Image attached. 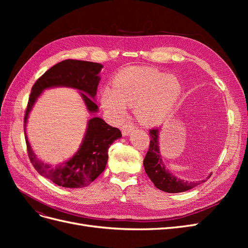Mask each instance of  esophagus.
<instances>
[{
  "label": "esophagus",
  "instance_id": "obj_1",
  "mask_svg": "<svg viewBox=\"0 0 248 248\" xmlns=\"http://www.w3.org/2000/svg\"><path fill=\"white\" fill-rule=\"evenodd\" d=\"M136 128V126H134L132 123H125L122 126V134L124 137L126 136H129V133Z\"/></svg>",
  "mask_w": 248,
  "mask_h": 248
}]
</instances>
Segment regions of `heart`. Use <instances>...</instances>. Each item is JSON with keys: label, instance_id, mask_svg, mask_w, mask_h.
Here are the masks:
<instances>
[{"label": "heart", "instance_id": "b5f03b06", "mask_svg": "<svg viewBox=\"0 0 248 248\" xmlns=\"http://www.w3.org/2000/svg\"><path fill=\"white\" fill-rule=\"evenodd\" d=\"M101 92V106L115 120H122L127 107L146 125L162 123L170 115L181 95V84L171 74L150 68L129 67L120 71Z\"/></svg>", "mask_w": 248, "mask_h": 248}]
</instances>
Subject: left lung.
Listing matches in <instances>:
<instances>
[{"instance_id": "obj_1", "label": "left lung", "mask_w": 248, "mask_h": 248, "mask_svg": "<svg viewBox=\"0 0 248 248\" xmlns=\"http://www.w3.org/2000/svg\"><path fill=\"white\" fill-rule=\"evenodd\" d=\"M159 130L160 128H153L149 131L150 139L151 140H150L149 150L144 159L146 174L157 188L166 192L176 193L187 191L193 188V187H196L197 185L205 182V180H202V181L198 182L185 181V180L179 179L178 177L170 174L169 170L166 169V166L163 164L161 158L158 146ZM210 177H211V175L208 178Z\"/></svg>"}]
</instances>
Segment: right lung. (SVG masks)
<instances>
[{
  "mask_svg": "<svg viewBox=\"0 0 248 248\" xmlns=\"http://www.w3.org/2000/svg\"><path fill=\"white\" fill-rule=\"evenodd\" d=\"M102 67L99 63L65 60L52 66L37 79L30 94L24 120L29 158L41 176L59 186L81 188L92 183L106 169L108 148L117 139L122 137V133L116 127L104 122L101 118L90 119L85 138L78 152L69 160L59 166H51L37 158L28 140L26 126L29 114L43 90L52 87H69L79 90L89 112L98 111V107L92 98L94 99L96 96L100 80L99 72Z\"/></svg>",
  "mask_w": 248,
  "mask_h": 248,
  "instance_id": "right-lung-1",
  "label": "right lung"
}]
</instances>
